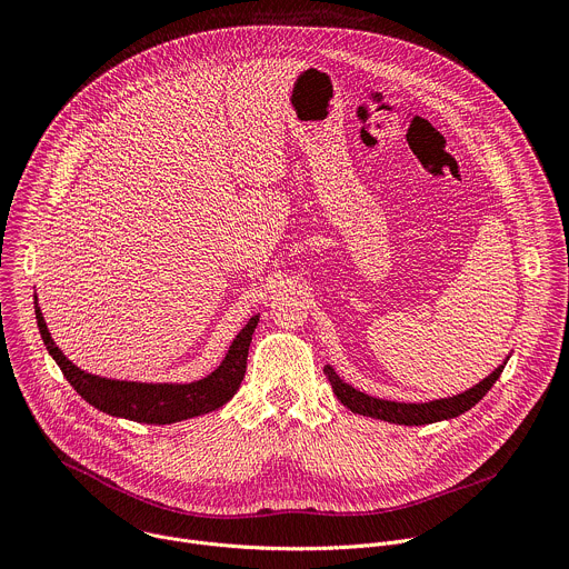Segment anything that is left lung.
Returning a JSON list of instances; mask_svg holds the SVG:
<instances>
[{"label": "left lung", "instance_id": "1", "mask_svg": "<svg viewBox=\"0 0 569 569\" xmlns=\"http://www.w3.org/2000/svg\"><path fill=\"white\" fill-rule=\"evenodd\" d=\"M509 358H511V353L507 356V360ZM507 360L493 373H489L483 380L472 385L470 389H466L461 393H455V396L426 400V402H400V400H387V398L369 396V393L356 389L353 385L345 382L331 365L323 367V373H327L338 400L345 405V408H349L353 415L380 419V421L396 423V426H428V423L455 419V417L468 412L470 408H475V405L486 396V391H489L496 385V380L500 378Z\"/></svg>", "mask_w": 569, "mask_h": 569}]
</instances>
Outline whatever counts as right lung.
Here are the masks:
<instances>
[{
  "label": "right lung",
  "instance_id": "obj_1",
  "mask_svg": "<svg viewBox=\"0 0 569 569\" xmlns=\"http://www.w3.org/2000/svg\"><path fill=\"white\" fill-rule=\"evenodd\" d=\"M36 319L42 336V342L49 356L56 360L69 385L86 398L92 408L137 423L150 426H169L178 421H187L193 417H202L220 410L224 402L233 398L240 387L242 376L248 367L250 342L259 323V315H254L240 333L231 340L222 362L200 380L193 382H137V380H117L103 378L97 373H88L76 367L53 342L42 310L38 306L36 295Z\"/></svg>",
  "mask_w": 569,
  "mask_h": 569
}]
</instances>
